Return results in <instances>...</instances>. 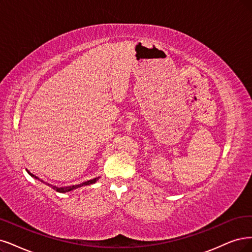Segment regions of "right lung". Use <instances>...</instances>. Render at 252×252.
Instances as JSON below:
<instances>
[{
  "label": "right lung",
  "instance_id": "1",
  "mask_svg": "<svg viewBox=\"0 0 252 252\" xmlns=\"http://www.w3.org/2000/svg\"><path fill=\"white\" fill-rule=\"evenodd\" d=\"M27 172L29 173L32 178H34L35 180H38V181H40L41 183H43V184H45L46 186H49V187H51L52 189H54V190H56L57 192H59V193H66V192H69V191H72V190H76V189H78V188H81V187H83V186H88V185H92V184H94V183H96L97 181H98V179H99V176L98 178H94V179H92V180H89V181H87V182H84V183H82V184H79V185H72V186H66V187H58V186H54V185H51V184H49V183H45V182H42L41 180H39L38 178H37L36 175H34V174H32L29 170H27Z\"/></svg>",
  "mask_w": 252,
  "mask_h": 252
}]
</instances>
